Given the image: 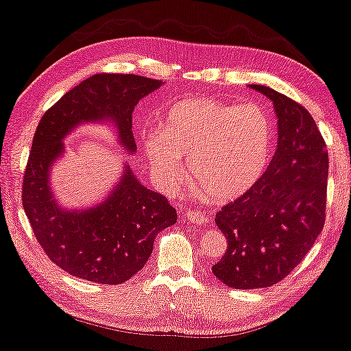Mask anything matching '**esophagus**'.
Returning <instances> with one entry per match:
<instances>
[{
	"label": "esophagus",
	"mask_w": 351,
	"mask_h": 351,
	"mask_svg": "<svg viewBox=\"0 0 351 351\" xmlns=\"http://www.w3.org/2000/svg\"><path fill=\"white\" fill-rule=\"evenodd\" d=\"M183 219H186L188 223L197 224V226H202V224L207 223V217L204 213L197 212V210H188V212H184Z\"/></svg>",
	"instance_id": "1"
}]
</instances>
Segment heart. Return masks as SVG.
I'll return each instance as SVG.
<instances>
[{"mask_svg": "<svg viewBox=\"0 0 351 351\" xmlns=\"http://www.w3.org/2000/svg\"><path fill=\"white\" fill-rule=\"evenodd\" d=\"M273 120L255 104H228L212 97L176 102L165 112L160 132H147L143 146L157 180L175 189L191 178L217 202L245 194L263 173L273 149Z\"/></svg>", "mask_w": 351, "mask_h": 351, "instance_id": "1", "label": "heart"}]
</instances>
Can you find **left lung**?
Returning <instances> with one entry per match:
<instances>
[{
	"label": "left lung",
	"instance_id": "8db88e82",
	"mask_svg": "<svg viewBox=\"0 0 351 351\" xmlns=\"http://www.w3.org/2000/svg\"><path fill=\"white\" fill-rule=\"evenodd\" d=\"M273 101L278 149L260 180L215 223L228 241L212 273L232 289H261L282 281L315 244L326 219L329 157L305 107L263 85Z\"/></svg>",
	"mask_w": 351,
	"mask_h": 351
}]
</instances>
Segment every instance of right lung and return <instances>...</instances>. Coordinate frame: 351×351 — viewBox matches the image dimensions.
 <instances>
[{"label": "right lung", "mask_w": 351, "mask_h": 351, "mask_svg": "<svg viewBox=\"0 0 351 351\" xmlns=\"http://www.w3.org/2000/svg\"><path fill=\"white\" fill-rule=\"evenodd\" d=\"M160 80L139 75L96 73L45 112L23 173L22 204L36 241L49 260L75 278L123 284L152 254L154 239L176 223L167 197L139 183L130 165L112 193L95 207L65 210L49 184L51 167L64 154V138L83 123H112L125 152H136L132 114Z\"/></svg>", "instance_id": "obj_1"}]
</instances>
